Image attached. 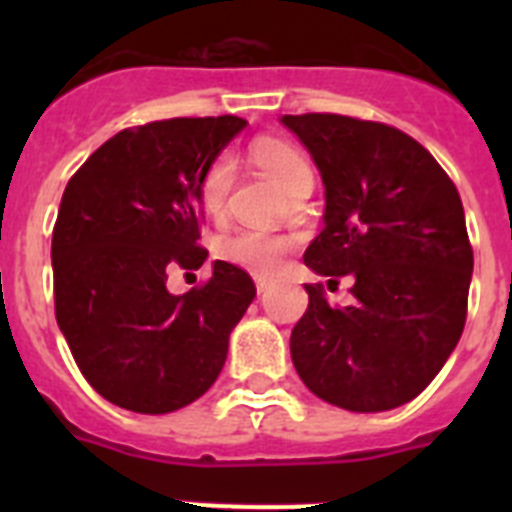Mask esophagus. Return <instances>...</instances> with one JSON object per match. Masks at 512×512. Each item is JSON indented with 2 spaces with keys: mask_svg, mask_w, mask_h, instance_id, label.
<instances>
[{
  "mask_svg": "<svg viewBox=\"0 0 512 512\" xmlns=\"http://www.w3.org/2000/svg\"><path fill=\"white\" fill-rule=\"evenodd\" d=\"M266 287H269V279L264 277H256V289H259V295H264Z\"/></svg>",
  "mask_w": 512,
  "mask_h": 512,
  "instance_id": "obj_1",
  "label": "esophagus"
}]
</instances>
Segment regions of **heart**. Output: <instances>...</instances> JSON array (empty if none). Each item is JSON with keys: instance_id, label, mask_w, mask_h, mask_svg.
<instances>
[{"instance_id": "heart-1", "label": "heart", "mask_w": 512, "mask_h": 512, "mask_svg": "<svg viewBox=\"0 0 512 512\" xmlns=\"http://www.w3.org/2000/svg\"><path fill=\"white\" fill-rule=\"evenodd\" d=\"M251 158L256 166L284 189L292 192L302 179L312 176L310 161L297 146L282 138H259L251 143ZM233 187V166L228 158H215L200 176L197 200L205 215L220 217L228 205V194ZM215 256L230 266L251 271L256 277H271L282 269L287 253L292 251V241L287 235L266 233V230L241 228L215 238Z\"/></svg>"}]
</instances>
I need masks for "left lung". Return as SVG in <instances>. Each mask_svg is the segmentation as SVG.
Listing matches in <instances>:
<instances>
[{
  "label": "left lung",
  "instance_id": "8db88e82",
  "mask_svg": "<svg viewBox=\"0 0 512 512\" xmlns=\"http://www.w3.org/2000/svg\"><path fill=\"white\" fill-rule=\"evenodd\" d=\"M282 122L325 184V225L305 264L330 282L351 274L354 305L330 307L305 284L289 351L320 400L379 413L433 382L467 323L474 253L456 184L408 133L374 120L307 112Z\"/></svg>",
  "mask_w": 512,
  "mask_h": 512
}]
</instances>
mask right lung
Here are the masks:
<instances>
[{
	"label": "right lung",
	"mask_w": 512,
	"mask_h": 512,
	"mask_svg": "<svg viewBox=\"0 0 512 512\" xmlns=\"http://www.w3.org/2000/svg\"><path fill=\"white\" fill-rule=\"evenodd\" d=\"M246 120L171 117L112 135L63 189L53 225L56 320L94 390L133 413H174L205 395L256 284L225 261L184 295L176 269L200 246V176Z\"/></svg>",
	"instance_id": "1"
}]
</instances>
